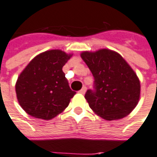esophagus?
Here are the masks:
<instances>
[{"mask_svg": "<svg viewBox=\"0 0 157 157\" xmlns=\"http://www.w3.org/2000/svg\"><path fill=\"white\" fill-rule=\"evenodd\" d=\"M86 86H83L82 89L79 91V93H80L81 94H84L85 93H86Z\"/></svg>", "mask_w": 157, "mask_h": 157, "instance_id": "1", "label": "esophagus"}]
</instances>
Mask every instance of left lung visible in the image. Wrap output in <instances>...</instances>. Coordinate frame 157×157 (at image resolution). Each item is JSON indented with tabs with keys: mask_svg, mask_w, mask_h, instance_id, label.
<instances>
[{
	"mask_svg": "<svg viewBox=\"0 0 157 157\" xmlns=\"http://www.w3.org/2000/svg\"><path fill=\"white\" fill-rule=\"evenodd\" d=\"M94 77L95 91L85 98L95 114L106 121L119 120L132 112L140 101V82L118 52L103 48L81 53Z\"/></svg>",
	"mask_w": 157,
	"mask_h": 157,
	"instance_id": "8db88e82",
	"label": "left lung"
}]
</instances>
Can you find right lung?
Returning <instances> with one entry per match:
<instances>
[{
  "label": "right lung",
  "instance_id": "1",
  "mask_svg": "<svg viewBox=\"0 0 157 157\" xmlns=\"http://www.w3.org/2000/svg\"><path fill=\"white\" fill-rule=\"evenodd\" d=\"M72 53L52 49L36 55L17 77V101L29 116L51 120L68 107L75 92L72 91L63 66Z\"/></svg>",
  "mask_w": 157,
  "mask_h": 157
}]
</instances>
